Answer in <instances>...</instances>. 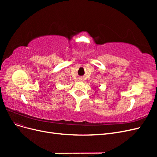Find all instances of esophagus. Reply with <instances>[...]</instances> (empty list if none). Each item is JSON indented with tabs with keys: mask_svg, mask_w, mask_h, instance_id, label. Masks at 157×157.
Listing matches in <instances>:
<instances>
[{
	"mask_svg": "<svg viewBox=\"0 0 157 157\" xmlns=\"http://www.w3.org/2000/svg\"><path fill=\"white\" fill-rule=\"evenodd\" d=\"M80 81H82V78H80Z\"/></svg>",
	"mask_w": 157,
	"mask_h": 157,
	"instance_id": "34e87169",
	"label": "esophagus"
}]
</instances>
